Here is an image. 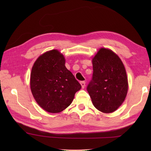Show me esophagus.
Wrapping results in <instances>:
<instances>
[{
  "label": "esophagus",
  "instance_id": "esophagus-1",
  "mask_svg": "<svg viewBox=\"0 0 151 151\" xmlns=\"http://www.w3.org/2000/svg\"><path fill=\"white\" fill-rule=\"evenodd\" d=\"M81 85L82 86V88H84L85 86H86V82H84V81L81 82Z\"/></svg>",
  "mask_w": 151,
  "mask_h": 151
}]
</instances>
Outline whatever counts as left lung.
Wrapping results in <instances>:
<instances>
[{"label":"left lung","mask_w":151,"mask_h":151,"mask_svg":"<svg viewBox=\"0 0 151 151\" xmlns=\"http://www.w3.org/2000/svg\"><path fill=\"white\" fill-rule=\"evenodd\" d=\"M92 81L87 90L98 110L110 114L117 110L127 97L129 83L124 64L116 53L100 48L92 58Z\"/></svg>","instance_id":"obj_1"}]
</instances>
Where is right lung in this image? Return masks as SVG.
Instances as JSON below:
<instances>
[{
  "mask_svg": "<svg viewBox=\"0 0 151 151\" xmlns=\"http://www.w3.org/2000/svg\"><path fill=\"white\" fill-rule=\"evenodd\" d=\"M65 59L58 50L42 54L32 67L31 92L40 106L47 112L57 114L73 102L81 86L66 68Z\"/></svg>",
  "mask_w": 151,
  "mask_h": 151,
  "instance_id": "obj_1",
  "label": "right lung"
}]
</instances>
